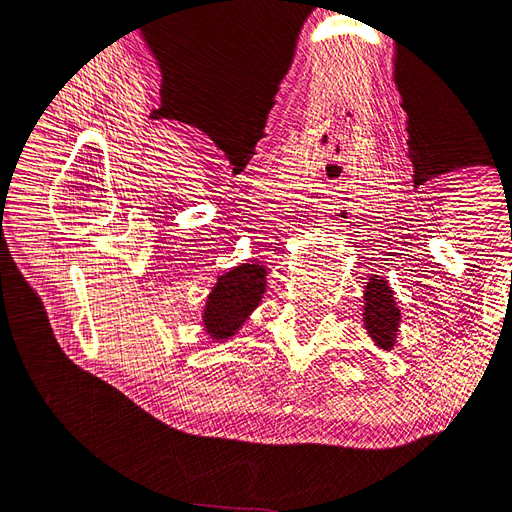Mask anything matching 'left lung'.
Wrapping results in <instances>:
<instances>
[{"instance_id":"obj_1","label":"left lung","mask_w":512,"mask_h":512,"mask_svg":"<svg viewBox=\"0 0 512 512\" xmlns=\"http://www.w3.org/2000/svg\"><path fill=\"white\" fill-rule=\"evenodd\" d=\"M365 312L363 322L369 337L382 350H391L395 346V337L399 331L401 314L393 299V290L386 280L371 275L365 286Z\"/></svg>"}]
</instances>
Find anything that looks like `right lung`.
Wrapping results in <instances>:
<instances>
[{
  "instance_id": "add662e5",
  "label": "right lung",
  "mask_w": 512,
  "mask_h": 512,
  "mask_svg": "<svg viewBox=\"0 0 512 512\" xmlns=\"http://www.w3.org/2000/svg\"><path fill=\"white\" fill-rule=\"evenodd\" d=\"M265 286L267 269L260 262H245L220 275L207 297L203 314L207 335L215 342H224L235 335L262 301Z\"/></svg>"
}]
</instances>
